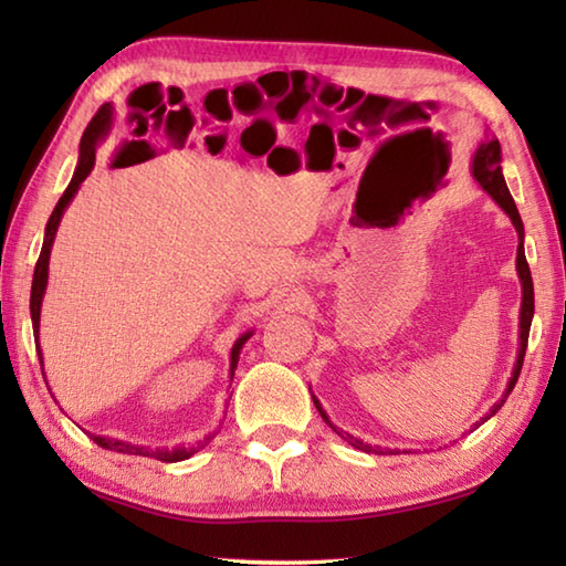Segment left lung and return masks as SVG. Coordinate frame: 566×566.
<instances>
[{"mask_svg": "<svg viewBox=\"0 0 566 566\" xmlns=\"http://www.w3.org/2000/svg\"><path fill=\"white\" fill-rule=\"evenodd\" d=\"M472 175H474L476 182L482 185V189L486 191V195H489L491 199H494L503 211L509 213V219L513 221L515 231H518V258H515V268H518V276H521V284H523L518 359H515V367H513V375H511V381H509V387H506V394H503V399H501L499 403H494V408H491V411L482 418V423H484V420H489L491 416H494V413L499 411V408H501L503 403H506L509 394L513 391L515 381H518V377H521V367H523V357H525V347H527V335H531V323H533V314H535V292H533L531 268H527L525 248H523V238H525L523 221H521L518 209H515V201H513V197H511V191H509V187H506V179H503V172H501V146H499L496 138H486V140L482 143V146L476 148L474 163H472ZM314 403H316V408H318V413L323 416V420H326V423H328L335 432H338V436H340L345 442H350L353 448L363 450V452H375V454L381 452L379 448H371V444H367V442H363V440H357L355 436H350V432H343V430L335 428V426L331 423V420H328L326 411H323V408H321V403H318L316 399H314ZM482 423H476V426H482ZM389 452H396V450H389Z\"/></svg>", "mask_w": 566, "mask_h": 566, "instance_id": "left-lung-1", "label": "left lung"}]
</instances>
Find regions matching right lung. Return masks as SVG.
I'll return each instance as SVG.
<instances>
[{
  "label": "right lung",
  "mask_w": 566,
  "mask_h": 566,
  "mask_svg": "<svg viewBox=\"0 0 566 566\" xmlns=\"http://www.w3.org/2000/svg\"><path fill=\"white\" fill-rule=\"evenodd\" d=\"M112 116H114V109L112 104H102L99 112L94 114V118L90 122V126L84 128L82 134V140H80V160H77V170L75 175H72L67 189L63 191V197H60V201L55 203V209L51 213V219H48V226H45V238H43V248H41V255H39V262H35V272H33V284H31V321H33V338L39 340V323H41V304H43V294H45V284H48V260H51V248H53V240H55V233H57V226H60V219H63V213L67 209V203L72 201V197L77 195L80 185L87 179V175L92 172L94 167V153H97V143L109 134L112 128ZM252 333H245L240 335V338L235 340L233 350H231V379H233V371L238 367V357H240V347L245 345V340L250 338ZM39 350V359L43 365V355H41V345L35 347ZM213 436H209L203 442H197L195 448H175V450H150V448H143V444H128V442H122V440H114V438H102V436H92V440L99 444V448L104 450H114V452H124V454H140V457H155V460L160 462H179V460H189L191 454L199 452L203 444H207Z\"/></svg>",
  "instance_id": "obj_1"
}]
</instances>
